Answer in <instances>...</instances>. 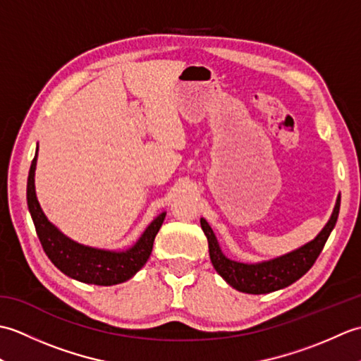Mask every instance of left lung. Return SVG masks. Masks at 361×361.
I'll return each mask as SVG.
<instances>
[{
	"instance_id": "obj_1",
	"label": "left lung",
	"mask_w": 361,
	"mask_h": 361,
	"mask_svg": "<svg viewBox=\"0 0 361 361\" xmlns=\"http://www.w3.org/2000/svg\"><path fill=\"white\" fill-rule=\"evenodd\" d=\"M340 202L341 197L336 198L332 217L323 228V231L315 237V240L304 245V247L296 251L288 252L286 256L256 265L234 262V260L225 257L224 252L219 248L217 239L216 235H214L211 226L208 225V221L202 219L200 224L206 239H208L211 262L217 270V273L229 283V286L234 287L235 290L243 291V293L262 295L288 287L290 283H293L299 278H302V276L313 267V264L317 262L318 256L321 255V251H323L329 235H331L332 229L336 224V219H338Z\"/></svg>"
}]
</instances>
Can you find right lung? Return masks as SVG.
<instances>
[{
    "instance_id": "1",
    "label": "right lung",
    "mask_w": 361,
    "mask_h": 361,
    "mask_svg": "<svg viewBox=\"0 0 361 361\" xmlns=\"http://www.w3.org/2000/svg\"><path fill=\"white\" fill-rule=\"evenodd\" d=\"M35 164L37 153L32 164H30L27 176V206L38 239H40L42 247L46 256L51 259V262L70 278L87 283H96V286H114V283L130 279L136 271H140L150 256L153 240H155V235L163 225L166 212L153 220L135 247L127 251L113 252L83 247V245L68 239L44 217L35 197Z\"/></svg>"
}]
</instances>
